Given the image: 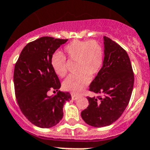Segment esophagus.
Returning a JSON list of instances; mask_svg holds the SVG:
<instances>
[{"instance_id": "1", "label": "esophagus", "mask_w": 150, "mask_h": 150, "mask_svg": "<svg viewBox=\"0 0 150 150\" xmlns=\"http://www.w3.org/2000/svg\"><path fill=\"white\" fill-rule=\"evenodd\" d=\"M79 98V96H75V95H72V100H77V99Z\"/></svg>"}]
</instances>
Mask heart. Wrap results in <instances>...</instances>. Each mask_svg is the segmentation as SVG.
Returning a JSON list of instances; mask_svg holds the SVG:
<instances>
[{
	"mask_svg": "<svg viewBox=\"0 0 150 150\" xmlns=\"http://www.w3.org/2000/svg\"><path fill=\"white\" fill-rule=\"evenodd\" d=\"M64 55L55 52L52 55L50 63L58 76L64 78L67 74L69 61H75V75L69 76L64 81V89L74 94L81 92L94 77L100 72L103 63V50L96 40H72L64 48Z\"/></svg>",
	"mask_w": 150,
	"mask_h": 150,
	"instance_id": "heart-1",
	"label": "heart"
}]
</instances>
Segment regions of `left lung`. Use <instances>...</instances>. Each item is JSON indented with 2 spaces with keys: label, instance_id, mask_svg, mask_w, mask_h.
Instances as JSON below:
<instances>
[{
  "label": "left lung",
  "instance_id": "1",
  "mask_svg": "<svg viewBox=\"0 0 150 150\" xmlns=\"http://www.w3.org/2000/svg\"><path fill=\"white\" fill-rule=\"evenodd\" d=\"M104 59L100 72L89 85V91L101 94L87 97L89 106L81 112L83 121L96 127L109 126L117 121L129 102L134 73L127 52L104 36Z\"/></svg>",
  "mask_w": 150,
  "mask_h": 150
}]
</instances>
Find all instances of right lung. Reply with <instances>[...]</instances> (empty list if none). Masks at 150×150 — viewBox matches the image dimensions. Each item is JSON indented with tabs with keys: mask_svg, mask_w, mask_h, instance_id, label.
I'll use <instances>...</instances> for the list:
<instances>
[{
	"mask_svg": "<svg viewBox=\"0 0 150 150\" xmlns=\"http://www.w3.org/2000/svg\"><path fill=\"white\" fill-rule=\"evenodd\" d=\"M68 39L41 37L27 43L14 69L17 102L25 117L40 128L58 124L64 116L63 107L71 100L69 92L58 91L61 82L50 63L52 55ZM53 90L57 94L49 96Z\"/></svg>",
	"mask_w": 150,
	"mask_h": 150,
	"instance_id": "add662e5",
	"label": "right lung"
}]
</instances>
